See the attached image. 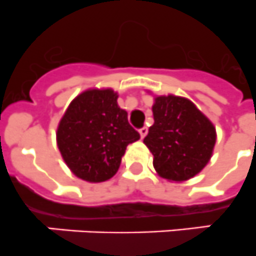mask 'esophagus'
I'll list each match as a JSON object with an SVG mask.
<instances>
[{"instance_id": "obj_1", "label": "esophagus", "mask_w": 256, "mask_h": 256, "mask_svg": "<svg viewBox=\"0 0 256 256\" xmlns=\"http://www.w3.org/2000/svg\"><path fill=\"white\" fill-rule=\"evenodd\" d=\"M139 132H140V136H142V139H144V138L146 136V134H148V128H146V126H144V128H140Z\"/></svg>"}]
</instances>
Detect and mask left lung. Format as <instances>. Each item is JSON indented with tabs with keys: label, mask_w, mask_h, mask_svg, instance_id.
<instances>
[{
	"label": "left lung",
	"mask_w": 256,
	"mask_h": 256,
	"mask_svg": "<svg viewBox=\"0 0 256 256\" xmlns=\"http://www.w3.org/2000/svg\"><path fill=\"white\" fill-rule=\"evenodd\" d=\"M152 110L154 124L144 144L154 156L156 171L163 178L176 182L194 177L213 153V124L194 103L181 96H156Z\"/></svg>",
	"instance_id": "obj_1"
}]
</instances>
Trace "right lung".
Here are the masks:
<instances>
[{
  "mask_svg": "<svg viewBox=\"0 0 256 256\" xmlns=\"http://www.w3.org/2000/svg\"><path fill=\"white\" fill-rule=\"evenodd\" d=\"M112 89H92L70 103L57 128V145L72 174L102 182L118 171L126 146L140 139Z\"/></svg>",
  "mask_w": 256,
  "mask_h": 256,
  "instance_id": "1",
  "label": "right lung"
}]
</instances>
